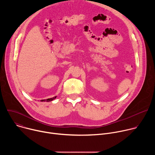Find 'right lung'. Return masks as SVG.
<instances>
[{
  "mask_svg": "<svg viewBox=\"0 0 155 155\" xmlns=\"http://www.w3.org/2000/svg\"><path fill=\"white\" fill-rule=\"evenodd\" d=\"M56 97L57 96H55V97H52V98H50V99H43V100H41L40 101H41V102H50V101H52L53 100H54V99H56Z\"/></svg>",
  "mask_w": 155,
  "mask_h": 155,
  "instance_id": "add662e5",
  "label": "right lung"
}]
</instances>
